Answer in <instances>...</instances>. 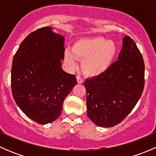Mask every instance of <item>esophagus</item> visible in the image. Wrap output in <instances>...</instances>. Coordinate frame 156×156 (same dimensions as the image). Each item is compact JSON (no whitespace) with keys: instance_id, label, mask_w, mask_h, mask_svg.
Instances as JSON below:
<instances>
[{"instance_id":"esophagus-1","label":"esophagus","mask_w":156,"mask_h":156,"mask_svg":"<svg viewBox=\"0 0 156 156\" xmlns=\"http://www.w3.org/2000/svg\"><path fill=\"white\" fill-rule=\"evenodd\" d=\"M77 81H78V84H82V83L84 82L83 79L80 76H77Z\"/></svg>"}]
</instances>
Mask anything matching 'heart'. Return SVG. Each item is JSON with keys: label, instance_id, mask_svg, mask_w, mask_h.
I'll return each mask as SVG.
<instances>
[{"label": "heart", "instance_id": "1", "mask_svg": "<svg viewBox=\"0 0 156 156\" xmlns=\"http://www.w3.org/2000/svg\"><path fill=\"white\" fill-rule=\"evenodd\" d=\"M117 48L114 42L100 37L81 38L72 46V50L66 49L64 60L70 70L78 67V59H83V72L91 77L100 76L109 69L115 57Z\"/></svg>", "mask_w": 156, "mask_h": 156}]
</instances>
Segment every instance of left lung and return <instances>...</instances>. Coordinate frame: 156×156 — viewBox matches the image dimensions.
Returning <instances> with one entry per match:
<instances>
[{
	"mask_svg": "<svg viewBox=\"0 0 156 156\" xmlns=\"http://www.w3.org/2000/svg\"><path fill=\"white\" fill-rule=\"evenodd\" d=\"M144 73L142 54L135 42L125 36L119 60L104 74L84 81L88 118L103 127L122 122L142 95Z\"/></svg>",
	"mask_w": 156,
	"mask_h": 156,
	"instance_id": "1",
	"label": "left lung"
}]
</instances>
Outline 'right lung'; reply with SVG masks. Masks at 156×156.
I'll use <instances>...</instances> for the list:
<instances>
[{"mask_svg": "<svg viewBox=\"0 0 156 156\" xmlns=\"http://www.w3.org/2000/svg\"><path fill=\"white\" fill-rule=\"evenodd\" d=\"M53 29L44 27L29 34L14 56L11 71L16 103L40 125L60 115L64 100L77 84L75 75L62 69L65 38Z\"/></svg>", "mask_w": 156, "mask_h": 156, "instance_id": "add662e5", "label": "right lung"}]
</instances>
